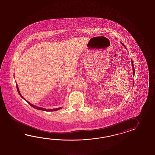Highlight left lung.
Returning a JSON list of instances; mask_svg holds the SVG:
<instances>
[{
    "label": "left lung",
    "mask_w": 155,
    "mask_h": 155,
    "mask_svg": "<svg viewBox=\"0 0 155 155\" xmlns=\"http://www.w3.org/2000/svg\"><path fill=\"white\" fill-rule=\"evenodd\" d=\"M121 44H122V45L126 49H127L123 43H121ZM131 62L132 66V70H133V75H134V76H135V69H134V64H133V63H132V61H131Z\"/></svg>",
    "instance_id": "1"
}]
</instances>
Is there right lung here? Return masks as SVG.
I'll return each instance as SVG.
<instances>
[{"mask_svg":"<svg viewBox=\"0 0 155 155\" xmlns=\"http://www.w3.org/2000/svg\"><path fill=\"white\" fill-rule=\"evenodd\" d=\"M17 91H18V92L19 93V94L20 95V96L23 98V99H24L25 101H26V102H28L29 104L31 106H32L34 108H35V109H37V110H43V111H57V110H59L60 109H62V107H59V108H56V109H44V108H43V107H38V106H36L34 105L33 104H31V103H30L29 102H28V101H26L25 99L21 95V94L20 93V91H19V88H18V86L17 85Z\"/></svg>","mask_w":155,"mask_h":155,"instance_id":"obj_1","label":"right lung"}]
</instances>
